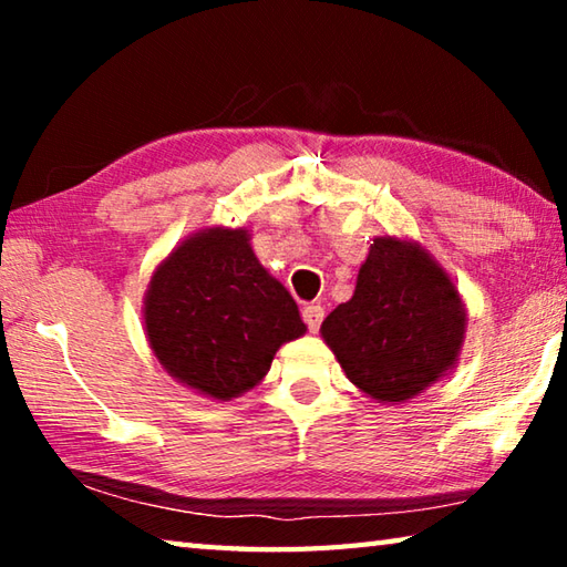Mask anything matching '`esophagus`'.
I'll use <instances>...</instances> for the list:
<instances>
[{
    "instance_id": "1",
    "label": "esophagus",
    "mask_w": 567,
    "mask_h": 567,
    "mask_svg": "<svg viewBox=\"0 0 567 567\" xmlns=\"http://www.w3.org/2000/svg\"><path fill=\"white\" fill-rule=\"evenodd\" d=\"M302 318L307 322V328H310V332H318L322 320H324V307L322 305H315V302L312 305H305Z\"/></svg>"
}]
</instances>
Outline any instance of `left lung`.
I'll use <instances>...</instances> for the list:
<instances>
[{
    "label": "left lung",
    "instance_id": "8db88e82",
    "mask_svg": "<svg viewBox=\"0 0 567 567\" xmlns=\"http://www.w3.org/2000/svg\"><path fill=\"white\" fill-rule=\"evenodd\" d=\"M467 310L457 285L415 239L380 235L348 302L320 334L364 395L400 405L457 368Z\"/></svg>",
    "mask_w": 567,
    "mask_h": 567
}]
</instances>
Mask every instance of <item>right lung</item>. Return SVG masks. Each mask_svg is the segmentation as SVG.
Returning <instances> with one entry per match:
<instances>
[{
    "instance_id": "obj_1",
    "label": "right lung",
    "mask_w": 567,
    "mask_h": 567,
    "mask_svg": "<svg viewBox=\"0 0 567 567\" xmlns=\"http://www.w3.org/2000/svg\"><path fill=\"white\" fill-rule=\"evenodd\" d=\"M249 239L247 227L192 233L159 260L142 305L145 338L167 375L219 402L260 385L275 352L307 332Z\"/></svg>"
}]
</instances>
